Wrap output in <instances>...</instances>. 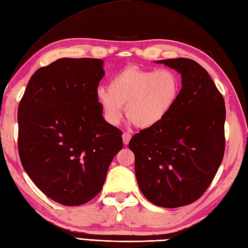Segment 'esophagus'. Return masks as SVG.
<instances>
[{"label": "esophagus", "mask_w": 248, "mask_h": 248, "mask_svg": "<svg viewBox=\"0 0 248 248\" xmlns=\"http://www.w3.org/2000/svg\"><path fill=\"white\" fill-rule=\"evenodd\" d=\"M130 140H131V134L128 133V132H124V133H123V142H124V145L129 144Z\"/></svg>", "instance_id": "obj_1"}]
</instances>
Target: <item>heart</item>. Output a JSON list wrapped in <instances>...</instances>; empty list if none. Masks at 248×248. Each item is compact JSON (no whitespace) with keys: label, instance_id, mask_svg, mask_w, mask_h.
<instances>
[{"label":"heart","instance_id":"1","mask_svg":"<svg viewBox=\"0 0 248 248\" xmlns=\"http://www.w3.org/2000/svg\"><path fill=\"white\" fill-rule=\"evenodd\" d=\"M182 81L171 69L124 67L110 79L108 88L99 87L95 95L108 123L118 124L125 115L140 129L153 128L166 119L181 95Z\"/></svg>","mask_w":248,"mask_h":248}]
</instances>
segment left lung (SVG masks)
<instances>
[{"mask_svg":"<svg viewBox=\"0 0 248 248\" xmlns=\"http://www.w3.org/2000/svg\"><path fill=\"white\" fill-rule=\"evenodd\" d=\"M155 62L181 74V95L168 117L135 134L129 148L145 198L174 208L198 200L215 177L225 153L226 106L211 76L196 61Z\"/></svg>","mask_w":248,"mask_h":248,"instance_id":"left-lung-1","label":"left lung"}]
</instances>
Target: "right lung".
Listing matches in <instances>:
<instances>
[{
	"mask_svg": "<svg viewBox=\"0 0 248 248\" xmlns=\"http://www.w3.org/2000/svg\"><path fill=\"white\" fill-rule=\"evenodd\" d=\"M104 61L62 58L38 69L18 108L24 171L51 200L81 205L101 191L121 131L103 118L95 92Z\"/></svg>",
	"mask_w": 248,
	"mask_h": 248,
	"instance_id": "obj_1",
	"label": "right lung"
}]
</instances>
